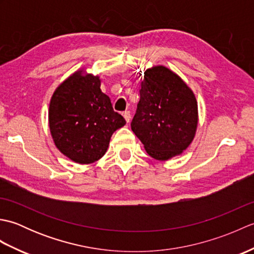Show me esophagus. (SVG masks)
Wrapping results in <instances>:
<instances>
[{"label": "esophagus", "mask_w": 254, "mask_h": 254, "mask_svg": "<svg viewBox=\"0 0 254 254\" xmlns=\"http://www.w3.org/2000/svg\"><path fill=\"white\" fill-rule=\"evenodd\" d=\"M123 117H124V119H126V121L128 123L130 122V120H131V113H130V111H124L123 113Z\"/></svg>", "instance_id": "esophagus-1"}]
</instances>
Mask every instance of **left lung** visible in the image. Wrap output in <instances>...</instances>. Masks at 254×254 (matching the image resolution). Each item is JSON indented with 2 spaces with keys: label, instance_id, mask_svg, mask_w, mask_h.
Returning <instances> with one entry per match:
<instances>
[{
  "label": "left lung",
  "instance_id": "1",
  "mask_svg": "<svg viewBox=\"0 0 254 254\" xmlns=\"http://www.w3.org/2000/svg\"><path fill=\"white\" fill-rule=\"evenodd\" d=\"M195 95L179 75L164 65L144 72L131 128L147 154L160 161L181 155L195 137Z\"/></svg>",
  "mask_w": 254,
  "mask_h": 254
}]
</instances>
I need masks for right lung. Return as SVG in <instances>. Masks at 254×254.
Wrapping results in <instances>:
<instances>
[{
	"mask_svg": "<svg viewBox=\"0 0 254 254\" xmlns=\"http://www.w3.org/2000/svg\"><path fill=\"white\" fill-rule=\"evenodd\" d=\"M98 75L79 68L56 88L49 104V128L56 147L80 165L99 160L112 134L126 126L100 89Z\"/></svg>",
	"mask_w": 254,
	"mask_h": 254,
	"instance_id": "right-lung-1",
	"label": "right lung"
}]
</instances>
